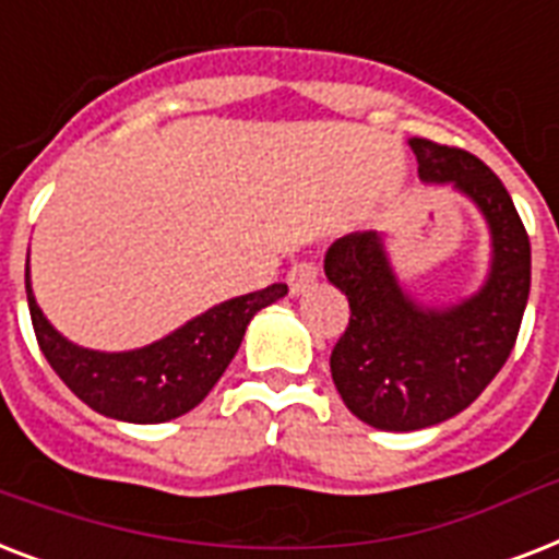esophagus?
<instances>
[{
  "label": "esophagus",
  "mask_w": 559,
  "mask_h": 559,
  "mask_svg": "<svg viewBox=\"0 0 559 559\" xmlns=\"http://www.w3.org/2000/svg\"><path fill=\"white\" fill-rule=\"evenodd\" d=\"M316 275H319V266H316L313 261L293 263V270H289V275H287L289 293H293V296H298L301 289H307L310 284H313Z\"/></svg>",
  "instance_id": "34e87169"
}]
</instances>
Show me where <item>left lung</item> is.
I'll return each mask as SVG.
<instances>
[{
	"instance_id": "obj_1",
	"label": "left lung",
	"mask_w": 559,
	"mask_h": 559,
	"mask_svg": "<svg viewBox=\"0 0 559 559\" xmlns=\"http://www.w3.org/2000/svg\"><path fill=\"white\" fill-rule=\"evenodd\" d=\"M408 147L424 182H452L476 202L493 254L476 296L435 310L400 287L377 231H354L328 249L324 275L350 307L331 354L333 382L362 424L385 432L464 412L511 357L531 293V240L502 179L461 147L429 139H408Z\"/></svg>"
}]
</instances>
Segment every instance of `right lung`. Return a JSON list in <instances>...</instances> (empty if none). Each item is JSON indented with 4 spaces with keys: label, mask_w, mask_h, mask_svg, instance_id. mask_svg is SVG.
<instances>
[{
    "label": "right lung",
    "mask_w": 559,
    "mask_h": 559,
    "mask_svg": "<svg viewBox=\"0 0 559 559\" xmlns=\"http://www.w3.org/2000/svg\"><path fill=\"white\" fill-rule=\"evenodd\" d=\"M25 293L39 350L72 394L112 420L165 424L205 400L235 359L252 316L287 296V284L228 298L165 340L121 354L81 348L60 336L37 307L28 270Z\"/></svg>",
    "instance_id": "obj_1"
}]
</instances>
